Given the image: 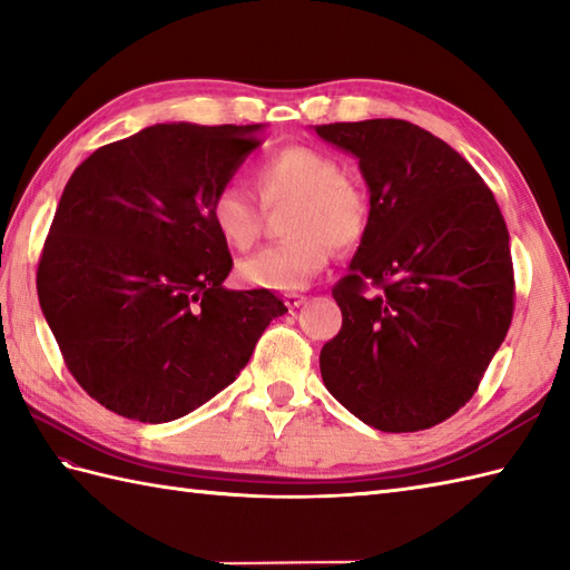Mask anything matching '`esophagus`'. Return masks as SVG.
Listing matches in <instances>:
<instances>
[{"label": "esophagus", "instance_id": "34e87169", "mask_svg": "<svg viewBox=\"0 0 570 570\" xmlns=\"http://www.w3.org/2000/svg\"><path fill=\"white\" fill-rule=\"evenodd\" d=\"M305 302H307L305 295H297V293H287V295H285V305H287L289 309L305 305Z\"/></svg>", "mask_w": 570, "mask_h": 570}]
</instances>
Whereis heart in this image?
<instances>
[{"label": "heart", "mask_w": 570, "mask_h": 570, "mask_svg": "<svg viewBox=\"0 0 570 570\" xmlns=\"http://www.w3.org/2000/svg\"><path fill=\"white\" fill-rule=\"evenodd\" d=\"M256 185L265 205L293 199L287 234L238 263V277L248 287L273 293L305 289L326 268L332 246L348 250L363 242L371 224V202L363 187L346 178L338 160L317 148L287 146L256 168ZM209 219L224 244L248 248L256 242L263 212L246 187L222 185L212 197Z\"/></svg>", "instance_id": "b5f03b06"}]
</instances>
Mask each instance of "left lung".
<instances>
[{
    "label": "left lung",
    "mask_w": 570,
    "mask_h": 570,
    "mask_svg": "<svg viewBox=\"0 0 570 570\" xmlns=\"http://www.w3.org/2000/svg\"><path fill=\"white\" fill-rule=\"evenodd\" d=\"M351 154L371 224L334 287L341 332L320 356L326 390L381 432H420L473 397L512 322L510 234L459 150L402 119L314 126ZM382 287L365 296L364 285Z\"/></svg>",
    "instance_id": "left-lung-1"
}]
</instances>
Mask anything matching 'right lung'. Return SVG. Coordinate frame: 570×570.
Masks as SVG:
<instances>
[{"label": "right lung", "mask_w": 570, "mask_h": 570, "mask_svg": "<svg viewBox=\"0 0 570 570\" xmlns=\"http://www.w3.org/2000/svg\"><path fill=\"white\" fill-rule=\"evenodd\" d=\"M263 124L170 121L97 148L62 189L36 287L75 381L126 420L163 424L246 368L287 307L224 287L229 246L209 205Z\"/></svg>", "instance_id": "right-lung-1"}]
</instances>
